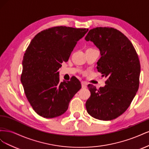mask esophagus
I'll list each match as a JSON object with an SVG mask.
<instances>
[{"mask_svg": "<svg viewBox=\"0 0 149 149\" xmlns=\"http://www.w3.org/2000/svg\"><path fill=\"white\" fill-rule=\"evenodd\" d=\"M81 86H82V88H87V84H86V83H85L84 82H81Z\"/></svg>", "mask_w": 149, "mask_h": 149, "instance_id": "1", "label": "esophagus"}]
</instances>
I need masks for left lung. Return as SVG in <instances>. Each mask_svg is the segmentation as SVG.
<instances>
[{
    "label": "left lung",
    "instance_id": "obj_1",
    "mask_svg": "<svg viewBox=\"0 0 149 149\" xmlns=\"http://www.w3.org/2000/svg\"><path fill=\"white\" fill-rule=\"evenodd\" d=\"M99 48L100 59L97 69L107 78L104 87H88L91 96L86 102L88 113L93 118L111 120L127 109L138 91L141 65L133 45L118 30L96 27L86 36Z\"/></svg>",
    "mask_w": 149,
    "mask_h": 149
}]
</instances>
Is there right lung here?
I'll return each mask as SVG.
<instances>
[{
    "label": "right lung",
    "mask_w": 149,
    "mask_h": 149,
    "mask_svg": "<svg viewBox=\"0 0 149 149\" xmlns=\"http://www.w3.org/2000/svg\"><path fill=\"white\" fill-rule=\"evenodd\" d=\"M88 31L65 26L49 28L36 35L26 48L21 82L29 102L39 116L53 118L64 114L81 88L76 78L60 83L58 70Z\"/></svg>",
    "instance_id": "right-lung-1"
}]
</instances>
